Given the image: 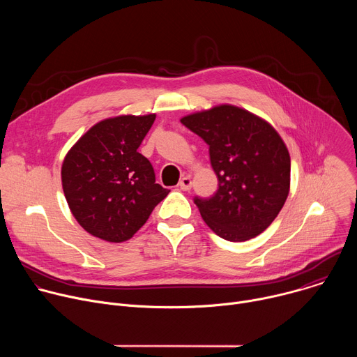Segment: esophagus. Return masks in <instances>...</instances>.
<instances>
[{
  "mask_svg": "<svg viewBox=\"0 0 357 357\" xmlns=\"http://www.w3.org/2000/svg\"><path fill=\"white\" fill-rule=\"evenodd\" d=\"M182 190H189L192 188V179L189 176H183L181 181H179V185H178Z\"/></svg>",
  "mask_w": 357,
  "mask_h": 357,
  "instance_id": "1",
  "label": "esophagus"
}]
</instances>
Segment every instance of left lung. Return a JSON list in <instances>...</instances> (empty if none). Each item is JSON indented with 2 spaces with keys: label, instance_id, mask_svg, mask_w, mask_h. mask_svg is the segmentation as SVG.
<instances>
[{
  "label": "left lung",
  "instance_id": "left-lung-1",
  "mask_svg": "<svg viewBox=\"0 0 357 357\" xmlns=\"http://www.w3.org/2000/svg\"><path fill=\"white\" fill-rule=\"evenodd\" d=\"M181 123L209 145L219 179L212 197H195L203 220L229 241H245L263 233L289 193V152L277 130L231 105L185 116Z\"/></svg>",
  "mask_w": 357,
  "mask_h": 357
}]
</instances>
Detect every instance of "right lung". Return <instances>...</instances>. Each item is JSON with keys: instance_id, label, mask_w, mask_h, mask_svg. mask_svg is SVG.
Here are the masks:
<instances>
[{"instance_id": "right-lung-1", "label": "right lung", "mask_w": 357, "mask_h": 357, "mask_svg": "<svg viewBox=\"0 0 357 357\" xmlns=\"http://www.w3.org/2000/svg\"><path fill=\"white\" fill-rule=\"evenodd\" d=\"M155 114L101 120L69 149L62 188L77 223L110 243L131 238L168 189L155 183L151 162L138 152Z\"/></svg>"}]
</instances>
